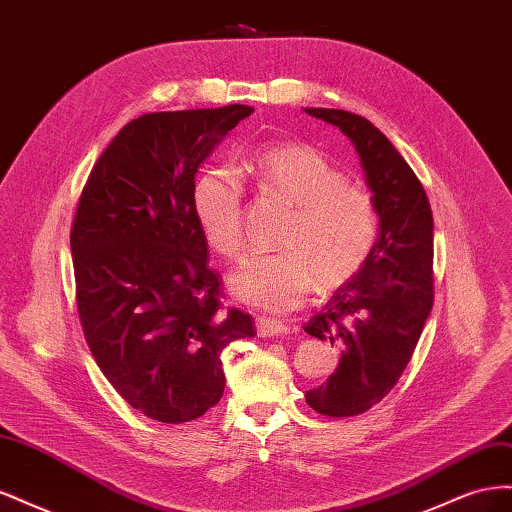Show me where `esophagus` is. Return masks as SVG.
Here are the masks:
<instances>
[{"label":"esophagus","mask_w":512,"mask_h":512,"mask_svg":"<svg viewBox=\"0 0 512 512\" xmlns=\"http://www.w3.org/2000/svg\"><path fill=\"white\" fill-rule=\"evenodd\" d=\"M256 331H258L260 337H277V335H288L290 327H286V324L277 322V320L258 316L256 318Z\"/></svg>","instance_id":"obj_1"}]
</instances>
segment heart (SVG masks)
<instances>
[{
    "mask_svg": "<svg viewBox=\"0 0 512 512\" xmlns=\"http://www.w3.org/2000/svg\"><path fill=\"white\" fill-rule=\"evenodd\" d=\"M258 185L292 209L280 245L284 252L247 258L230 275L235 297L269 314L299 307L314 284L329 292L361 271L378 237L374 198L309 145H275L252 162ZM241 183L213 166L194 183L196 222L215 252L235 258L243 247Z\"/></svg>",
    "mask_w": 512,
    "mask_h": 512,
    "instance_id": "obj_1",
    "label": "heart"
}]
</instances>
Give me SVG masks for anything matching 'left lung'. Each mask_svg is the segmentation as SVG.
Wrapping results in <instances>:
<instances>
[{"label": "left lung", "mask_w": 512, "mask_h": 512, "mask_svg": "<svg viewBox=\"0 0 512 512\" xmlns=\"http://www.w3.org/2000/svg\"><path fill=\"white\" fill-rule=\"evenodd\" d=\"M350 138L378 213L361 271L339 286L305 333L339 350V365L305 401L324 416H356L391 393L433 305V218L408 162L374 123L337 108H303Z\"/></svg>", "instance_id": "8db88e82"}]
</instances>
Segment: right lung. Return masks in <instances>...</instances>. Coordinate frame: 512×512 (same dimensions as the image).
I'll list each match as a JSON object with an SVG mask.
<instances>
[{
    "label": "right lung",
    "mask_w": 512,
    "mask_h": 512,
    "mask_svg": "<svg viewBox=\"0 0 512 512\" xmlns=\"http://www.w3.org/2000/svg\"><path fill=\"white\" fill-rule=\"evenodd\" d=\"M252 106L149 113L96 162L70 232L91 354L128 404L177 425L222 399V350L254 320L222 309L220 273L192 205L200 164Z\"/></svg>",
    "instance_id": "obj_1"
}]
</instances>
